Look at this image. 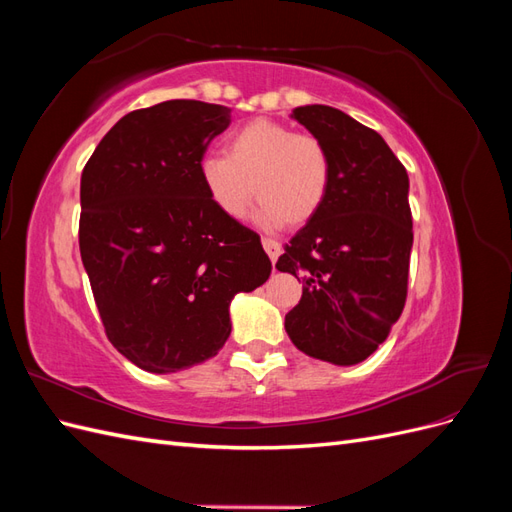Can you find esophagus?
Masks as SVG:
<instances>
[{
	"label": "esophagus",
	"mask_w": 512,
	"mask_h": 512,
	"mask_svg": "<svg viewBox=\"0 0 512 512\" xmlns=\"http://www.w3.org/2000/svg\"><path fill=\"white\" fill-rule=\"evenodd\" d=\"M262 247H265V252L269 254L271 262L275 265L277 258H280V254H282V245L273 239H262Z\"/></svg>",
	"instance_id": "34e87169"
}]
</instances>
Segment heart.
Listing matches in <instances>:
<instances>
[{
	"label": "heart",
	"mask_w": 512,
	"mask_h": 512,
	"mask_svg": "<svg viewBox=\"0 0 512 512\" xmlns=\"http://www.w3.org/2000/svg\"><path fill=\"white\" fill-rule=\"evenodd\" d=\"M331 160L316 136L297 134L271 119H252L226 136L224 153L200 162V181L224 218L241 220L254 194L256 222L301 226L327 198Z\"/></svg>",
	"instance_id": "1"
}]
</instances>
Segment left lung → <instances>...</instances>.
<instances>
[{
  "label": "left lung",
  "instance_id": "obj_1",
  "mask_svg": "<svg viewBox=\"0 0 512 512\" xmlns=\"http://www.w3.org/2000/svg\"><path fill=\"white\" fill-rule=\"evenodd\" d=\"M290 117L327 149L331 179L320 211L275 265L303 282L284 327L307 356L348 367L378 350L404 309L410 181L384 138L337 108L307 104Z\"/></svg>",
  "mask_w": 512,
  "mask_h": 512
}]
</instances>
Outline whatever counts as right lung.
<instances>
[{
	"mask_svg": "<svg viewBox=\"0 0 512 512\" xmlns=\"http://www.w3.org/2000/svg\"><path fill=\"white\" fill-rule=\"evenodd\" d=\"M228 126V106L160 102L121 117L83 168V267L111 344L151 374L218 354L230 301L271 275L260 237L224 218L200 181Z\"/></svg>",
	"mask_w": 512,
	"mask_h": 512,
	"instance_id": "right-lung-1",
	"label": "right lung"
}]
</instances>
